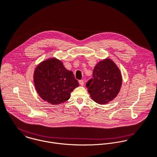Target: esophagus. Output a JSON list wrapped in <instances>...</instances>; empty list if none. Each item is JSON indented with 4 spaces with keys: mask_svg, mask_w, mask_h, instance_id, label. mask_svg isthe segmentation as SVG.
I'll return each instance as SVG.
<instances>
[{
    "mask_svg": "<svg viewBox=\"0 0 157 157\" xmlns=\"http://www.w3.org/2000/svg\"><path fill=\"white\" fill-rule=\"evenodd\" d=\"M79 84H80L81 86H83V85H84V81H83V80H79Z\"/></svg>",
    "mask_w": 157,
    "mask_h": 157,
    "instance_id": "obj_1",
    "label": "esophagus"
}]
</instances>
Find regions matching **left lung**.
<instances>
[{
    "mask_svg": "<svg viewBox=\"0 0 157 157\" xmlns=\"http://www.w3.org/2000/svg\"><path fill=\"white\" fill-rule=\"evenodd\" d=\"M93 77L86 83V87L94 102L106 104L117 96L122 78L120 69L113 60L106 58L100 61L94 68Z\"/></svg>",
    "mask_w": 157,
    "mask_h": 157,
    "instance_id": "left-lung-1",
    "label": "left lung"
}]
</instances>
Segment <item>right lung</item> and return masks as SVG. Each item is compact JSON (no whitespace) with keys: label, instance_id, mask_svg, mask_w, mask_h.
Wrapping results in <instances>:
<instances>
[{"label":"right lung","instance_id":"right-lung-1","mask_svg":"<svg viewBox=\"0 0 157 157\" xmlns=\"http://www.w3.org/2000/svg\"><path fill=\"white\" fill-rule=\"evenodd\" d=\"M33 81L41 98L52 105L65 102L71 93L79 86L73 72L56 58L43 61L35 68Z\"/></svg>","mask_w":157,"mask_h":157}]
</instances>
